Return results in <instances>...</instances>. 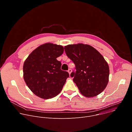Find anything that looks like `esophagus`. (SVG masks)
<instances>
[{
    "label": "esophagus",
    "instance_id": "34e87169",
    "mask_svg": "<svg viewBox=\"0 0 132 132\" xmlns=\"http://www.w3.org/2000/svg\"><path fill=\"white\" fill-rule=\"evenodd\" d=\"M68 73H69V75H70V73H71V72H72V70H71V69H69L68 70Z\"/></svg>",
    "mask_w": 132,
    "mask_h": 132
}]
</instances>
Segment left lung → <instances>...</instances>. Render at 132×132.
<instances>
[{
    "label": "left lung",
    "mask_w": 132,
    "mask_h": 132,
    "mask_svg": "<svg viewBox=\"0 0 132 132\" xmlns=\"http://www.w3.org/2000/svg\"><path fill=\"white\" fill-rule=\"evenodd\" d=\"M64 49L76 66L70 76L80 92L89 98L99 95L106 88L109 76V65L103 56L92 46L81 43L68 45Z\"/></svg>",
    "instance_id": "8db88e82"
}]
</instances>
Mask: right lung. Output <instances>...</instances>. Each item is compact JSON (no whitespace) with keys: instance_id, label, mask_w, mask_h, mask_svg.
Returning <instances> with one entry per match:
<instances>
[{"instance_id":"add662e5","label":"right lung","mask_w":132,"mask_h":132,"mask_svg":"<svg viewBox=\"0 0 132 132\" xmlns=\"http://www.w3.org/2000/svg\"><path fill=\"white\" fill-rule=\"evenodd\" d=\"M64 52V47L51 43L35 49L25 61L24 80L33 93L44 99L52 98L60 93L69 77L67 71L61 70L57 60Z\"/></svg>"}]
</instances>
